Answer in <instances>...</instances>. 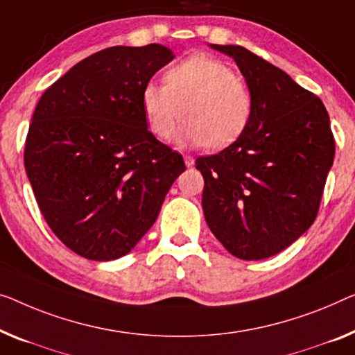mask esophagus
<instances>
[{
	"instance_id": "34e87169",
	"label": "esophagus",
	"mask_w": 355,
	"mask_h": 355,
	"mask_svg": "<svg viewBox=\"0 0 355 355\" xmlns=\"http://www.w3.org/2000/svg\"><path fill=\"white\" fill-rule=\"evenodd\" d=\"M184 166L193 167L194 166V157L193 156H184Z\"/></svg>"
}]
</instances>
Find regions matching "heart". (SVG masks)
Wrapping results in <instances>:
<instances>
[{
    "mask_svg": "<svg viewBox=\"0 0 355 355\" xmlns=\"http://www.w3.org/2000/svg\"><path fill=\"white\" fill-rule=\"evenodd\" d=\"M141 110L159 140L173 134L184 146L223 150L241 139L252 119L253 100L247 84L230 65L209 55H193L168 68L164 86L148 83Z\"/></svg>",
    "mask_w": 355,
    "mask_h": 355,
    "instance_id": "b5f03b06",
    "label": "heart"
}]
</instances>
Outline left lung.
<instances>
[{
	"instance_id": "1",
	"label": "left lung",
	"mask_w": 355,
	"mask_h": 355,
	"mask_svg": "<svg viewBox=\"0 0 355 355\" xmlns=\"http://www.w3.org/2000/svg\"><path fill=\"white\" fill-rule=\"evenodd\" d=\"M210 47L236 62L253 111L236 144L196 159L204 216L231 255L263 260L314 223L335 157L330 118L320 98L245 47Z\"/></svg>"
}]
</instances>
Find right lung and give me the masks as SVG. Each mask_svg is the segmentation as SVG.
<instances>
[{
  "label": "right lung",
  "mask_w": 355,
  "mask_h": 355,
  "mask_svg": "<svg viewBox=\"0 0 355 355\" xmlns=\"http://www.w3.org/2000/svg\"><path fill=\"white\" fill-rule=\"evenodd\" d=\"M166 46L89 55L41 95L25 171L52 232L87 260L129 253L155 225L182 155L148 130L141 91L173 60Z\"/></svg>",
  "instance_id": "add662e5"
}]
</instances>
